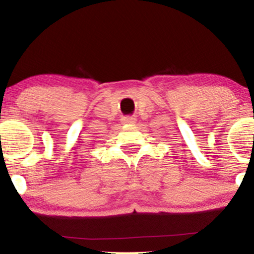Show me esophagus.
Returning <instances> with one entry per match:
<instances>
[{
	"instance_id": "1",
	"label": "esophagus",
	"mask_w": 254,
	"mask_h": 254,
	"mask_svg": "<svg viewBox=\"0 0 254 254\" xmlns=\"http://www.w3.org/2000/svg\"><path fill=\"white\" fill-rule=\"evenodd\" d=\"M135 120H136V119L134 118V116H125V118L122 119V122H124V124L132 125V124H134V122H135Z\"/></svg>"
}]
</instances>
